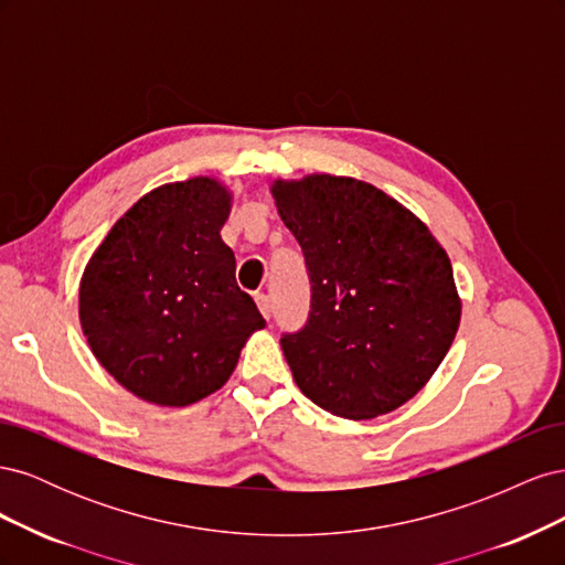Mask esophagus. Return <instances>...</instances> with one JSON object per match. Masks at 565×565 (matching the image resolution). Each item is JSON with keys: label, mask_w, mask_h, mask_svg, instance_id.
<instances>
[{"label": "esophagus", "mask_w": 565, "mask_h": 565, "mask_svg": "<svg viewBox=\"0 0 565 565\" xmlns=\"http://www.w3.org/2000/svg\"><path fill=\"white\" fill-rule=\"evenodd\" d=\"M254 301H256V306H259L262 316H264V318H270V299H268V295L256 292V295H254Z\"/></svg>", "instance_id": "esophagus-1"}]
</instances>
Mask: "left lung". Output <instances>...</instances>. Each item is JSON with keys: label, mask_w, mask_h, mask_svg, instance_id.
<instances>
[{"label": "left lung", "mask_w": 565, "mask_h": 565, "mask_svg": "<svg viewBox=\"0 0 565 565\" xmlns=\"http://www.w3.org/2000/svg\"><path fill=\"white\" fill-rule=\"evenodd\" d=\"M311 280L303 328L280 344L306 398L372 419L431 380L459 328L446 249L380 188L311 174L270 188Z\"/></svg>", "instance_id": "obj_1"}]
</instances>
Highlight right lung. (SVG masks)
<instances>
[{
  "label": "right lung",
  "mask_w": 565,
  "mask_h": 565,
  "mask_svg": "<svg viewBox=\"0 0 565 565\" xmlns=\"http://www.w3.org/2000/svg\"><path fill=\"white\" fill-rule=\"evenodd\" d=\"M231 193L195 177L146 193L84 268L79 322L96 361L134 396L183 407L224 386L266 328L221 241Z\"/></svg>",
  "instance_id": "1"
}]
</instances>
